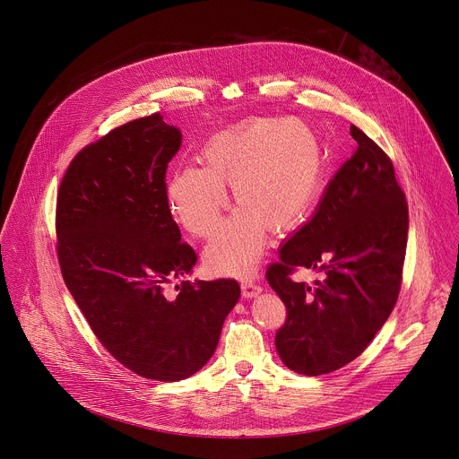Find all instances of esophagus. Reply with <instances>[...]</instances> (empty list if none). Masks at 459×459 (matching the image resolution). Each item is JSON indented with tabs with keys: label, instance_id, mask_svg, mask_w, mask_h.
<instances>
[{
	"label": "esophagus",
	"instance_id": "1",
	"mask_svg": "<svg viewBox=\"0 0 459 459\" xmlns=\"http://www.w3.org/2000/svg\"><path fill=\"white\" fill-rule=\"evenodd\" d=\"M241 289H243V296L245 298H256L262 292V287L255 280L241 281Z\"/></svg>",
	"mask_w": 459,
	"mask_h": 459
}]
</instances>
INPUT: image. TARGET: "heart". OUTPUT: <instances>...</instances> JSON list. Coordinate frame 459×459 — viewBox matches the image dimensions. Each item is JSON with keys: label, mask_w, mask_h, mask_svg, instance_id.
I'll use <instances>...</instances> for the list:
<instances>
[{"label": "heart", "mask_w": 459, "mask_h": 459, "mask_svg": "<svg viewBox=\"0 0 459 459\" xmlns=\"http://www.w3.org/2000/svg\"><path fill=\"white\" fill-rule=\"evenodd\" d=\"M199 167L170 174L165 197L174 221L190 236L209 239L221 227L232 186L239 211L205 250L211 271L252 274L267 230L298 229L316 203L324 181L318 135L294 117H262L218 134L205 144Z\"/></svg>", "instance_id": "heart-1"}]
</instances>
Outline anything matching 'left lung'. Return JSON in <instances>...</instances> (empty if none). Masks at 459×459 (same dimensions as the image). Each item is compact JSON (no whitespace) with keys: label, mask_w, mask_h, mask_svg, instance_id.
<instances>
[{"label":"left lung","mask_w":459,"mask_h":459,"mask_svg":"<svg viewBox=\"0 0 459 459\" xmlns=\"http://www.w3.org/2000/svg\"><path fill=\"white\" fill-rule=\"evenodd\" d=\"M354 154L338 169L311 220L269 264L267 283L287 307L276 351L301 375H325L360 356L398 301L407 254L408 204L394 165L356 125ZM318 268L315 286L294 282Z\"/></svg>","instance_id":"8db88e82"}]
</instances>
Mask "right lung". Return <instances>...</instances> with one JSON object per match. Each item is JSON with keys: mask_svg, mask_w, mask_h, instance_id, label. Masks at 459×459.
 I'll return each mask as SVG.
<instances>
[{"mask_svg": "<svg viewBox=\"0 0 459 459\" xmlns=\"http://www.w3.org/2000/svg\"><path fill=\"white\" fill-rule=\"evenodd\" d=\"M179 148V130L160 112L125 123L74 156L56 199V252L70 294L110 356L160 382L204 366L241 294L232 278L169 290L197 264L165 197Z\"/></svg>", "mask_w": 459, "mask_h": 459, "instance_id": "obj_1", "label": "right lung"}]
</instances>
